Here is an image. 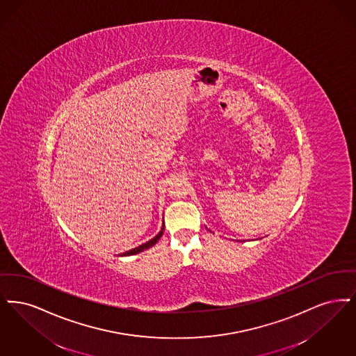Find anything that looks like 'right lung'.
<instances>
[{
    "label": "right lung",
    "mask_w": 356,
    "mask_h": 356,
    "mask_svg": "<svg viewBox=\"0 0 356 356\" xmlns=\"http://www.w3.org/2000/svg\"><path fill=\"white\" fill-rule=\"evenodd\" d=\"M163 230H165V222H163V225H162V227H161V232H158V234L155 235L154 238H152L149 242H146V243L140 245L138 248H131V250H129V251H126V252H122L120 257H130V255H136V254H139V252H142V251H145V250H147V248H153L155 243L159 241V238L162 236Z\"/></svg>",
    "instance_id": "1"
}]
</instances>
